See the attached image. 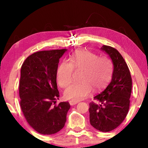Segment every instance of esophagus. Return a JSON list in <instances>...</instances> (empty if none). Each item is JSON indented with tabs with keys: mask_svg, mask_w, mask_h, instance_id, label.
Wrapping results in <instances>:
<instances>
[{
	"mask_svg": "<svg viewBox=\"0 0 148 148\" xmlns=\"http://www.w3.org/2000/svg\"><path fill=\"white\" fill-rule=\"evenodd\" d=\"M69 103L71 105V106H73V105H75L78 103V101H69Z\"/></svg>",
	"mask_w": 148,
	"mask_h": 148,
	"instance_id": "34e87169",
	"label": "esophagus"
}]
</instances>
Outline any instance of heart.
<instances>
[{
    "label": "heart",
    "instance_id": "1",
    "mask_svg": "<svg viewBox=\"0 0 148 148\" xmlns=\"http://www.w3.org/2000/svg\"><path fill=\"white\" fill-rule=\"evenodd\" d=\"M69 62H60L57 70V80L64 88L71 83L74 69H82L79 77L82 82L74 83L64 91L65 98L79 101L91 94L92 89L97 91L106 87L110 81L113 66L108 57H99L87 50H76L69 57Z\"/></svg>",
    "mask_w": 148,
    "mask_h": 148
}]
</instances>
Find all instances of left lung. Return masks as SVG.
<instances>
[{
  "label": "left lung",
  "instance_id": "obj_1",
  "mask_svg": "<svg viewBox=\"0 0 148 148\" xmlns=\"http://www.w3.org/2000/svg\"><path fill=\"white\" fill-rule=\"evenodd\" d=\"M101 49L112 60L113 75L106 88L94 97L98 103L89 104V120L95 129L109 132L116 129L128 114L132 78L126 62L116 49L104 45Z\"/></svg>",
  "mask_w": 148,
  "mask_h": 148
}]
</instances>
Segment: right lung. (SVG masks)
Returning a JSON list of instances; mask_svg holds the SVG:
<instances>
[{
	"mask_svg": "<svg viewBox=\"0 0 148 148\" xmlns=\"http://www.w3.org/2000/svg\"><path fill=\"white\" fill-rule=\"evenodd\" d=\"M66 49L41 51L25 60L21 69L19 93L20 106L27 121L40 134H56L63 128L71 108L60 102L57 86L59 59Z\"/></svg>",
	"mask_w": 148,
	"mask_h": 148,
	"instance_id": "obj_1",
	"label": "right lung"
}]
</instances>
